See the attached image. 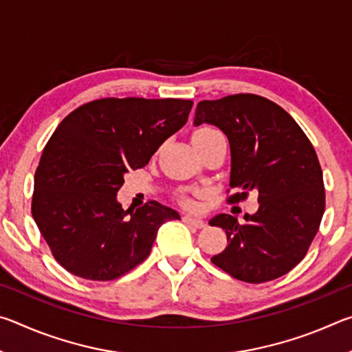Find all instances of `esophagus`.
<instances>
[{"label": "esophagus", "mask_w": 352, "mask_h": 352, "mask_svg": "<svg viewBox=\"0 0 352 352\" xmlns=\"http://www.w3.org/2000/svg\"><path fill=\"white\" fill-rule=\"evenodd\" d=\"M183 222L189 225V226H194V228H204L205 226V222L201 219H197L194 216H189V214H186V216H183Z\"/></svg>", "instance_id": "esophagus-1"}]
</instances>
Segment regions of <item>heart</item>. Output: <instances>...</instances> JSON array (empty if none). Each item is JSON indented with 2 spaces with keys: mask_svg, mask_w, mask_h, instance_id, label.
Masks as SVG:
<instances>
[{
  "mask_svg": "<svg viewBox=\"0 0 352 352\" xmlns=\"http://www.w3.org/2000/svg\"><path fill=\"white\" fill-rule=\"evenodd\" d=\"M212 132H219V130L212 129V127H201L199 130H195L194 133H212ZM188 204H189V201H188Z\"/></svg>",
  "mask_w": 352,
  "mask_h": 352,
  "instance_id": "obj_1",
  "label": "heart"
}]
</instances>
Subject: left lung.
<instances>
[{
    "instance_id": "8db88e82",
    "label": "left lung",
    "mask_w": 352,
    "mask_h": 352,
    "mask_svg": "<svg viewBox=\"0 0 352 352\" xmlns=\"http://www.w3.org/2000/svg\"><path fill=\"white\" fill-rule=\"evenodd\" d=\"M204 122L228 136L230 188L236 189L230 204L247 200L250 190L259 201L243 225L230 214L210 220L228 239L211 262L243 283L285 275L306 256L324 212L323 172L312 142L287 111L252 93L201 100L194 124Z\"/></svg>"
}]
</instances>
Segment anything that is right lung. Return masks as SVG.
<instances>
[{
  "instance_id": "1",
  "label": "right lung",
  "mask_w": 352,
  "mask_h": 352,
  "mask_svg": "<svg viewBox=\"0 0 352 352\" xmlns=\"http://www.w3.org/2000/svg\"><path fill=\"white\" fill-rule=\"evenodd\" d=\"M190 109L184 99L104 98L58 124L35 170L31 211L65 270L91 281L126 275L151 254L160 226L180 219L155 200L124 211L116 192L126 172L144 168L186 124Z\"/></svg>"
}]
</instances>
